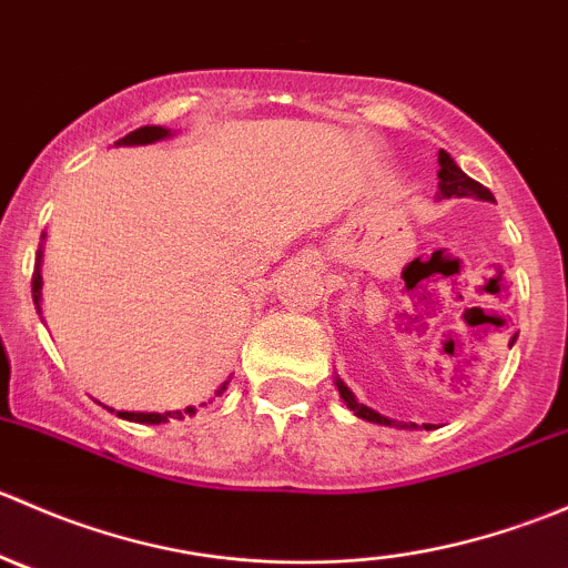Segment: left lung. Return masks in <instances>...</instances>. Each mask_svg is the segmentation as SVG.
<instances>
[{
    "label": "left lung",
    "instance_id": "left-lung-1",
    "mask_svg": "<svg viewBox=\"0 0 568 568\" xmlns=\"http://www.w3.org/2000/svg\"><path fill=\"white\" fill-rule=\"evenodd\" d=\"M439 194H443V197H454V194L456 197H467V194H475V197H480V200H495L484 183H478V181H473L469 175H464L462 168H456V162L445 151H439ZM337 390H341V398L346 400L348 409H352L357 417H363V420L379 423V426H400L398 420H390V417L368 409L365 404H357V398H354L352 390H348L341 379H337ZM423 428H432V426H423Z\"/></svg>",
    "mask_w": 568,
    "mask_h": 568
}]
</instances>
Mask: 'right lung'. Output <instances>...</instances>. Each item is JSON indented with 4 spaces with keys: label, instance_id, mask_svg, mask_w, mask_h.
<instances>
[{
    "label": "right lung",
    "instance_id": "right-lung-1",
    "mask_svg": "<svg viewBox=\"0 0 568 568\" xmlns=\"http://www.w3.org/2000/svg\"><path fill=\"white\" fill-rule=\"evenodd\" d=\"M164 136H170L168 129H162V125H142V129L131 131V134H125L123 140H118V145H145V142H156V140H164ZM38 266H40V252H38ZM32 272V300H36L38 305V313H40V272ZM222 390H225V385H222ZM220 390V393H222ZM194 406H186L183 412H164V415H159V412H118L123 420H134V423H168V417H175V420H183L186 415H194Z\"/></svg>",
    "mask_w": 568,
    "mask_h": 568
}]
</instances>
